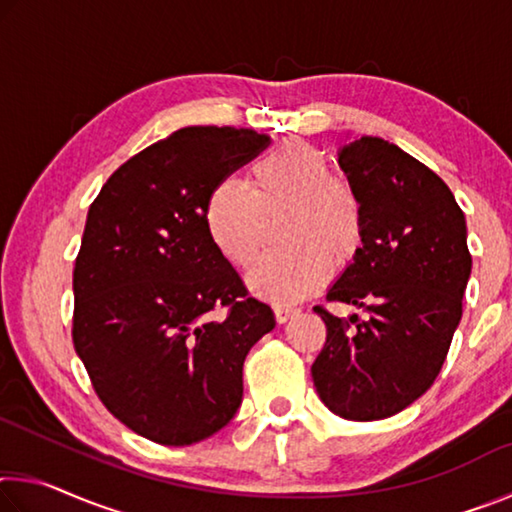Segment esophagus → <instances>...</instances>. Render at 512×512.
<instances>
[{
  "instance_id": "obj_1",
  "label": "esophagus",
  "mask_w": 512,
  "mask_h": 512,
  "mask_svg": "<svg viewBox=\"0 0 512 512\" xmlns=\"http://www.w3.org/2000/svg\"><path fill=\"white\" fill-rule=\"evenodd\" d=\"M273 314H275L277 323L282 325V323H287L289 318L296 316L298 309H296V307H289V305H275V307H273Z\"/></svg>"
}]
</instances>
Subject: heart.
Listing matches in <instances>:
<instances>
[{"instance_id":"obj_1","label":"heart","mask_w":512,"mask_h":512,"mask_svg":"<svg viewBox=\"0 0 512 512\" xmlns=\"http://www.w3.org/2000/svg\"><path fill=\"white\" fill-rule=\"evenodd\" d=\"M287 216L280 244L248 275L255 296L293 305L316 293L329 271L354 262L363 246V205L348 178L332 173L325 153L287 140L248 171V189L221 180L205 201V228L225 262L246 268L268 237V223Z\"/></svg>"}]
</instances>
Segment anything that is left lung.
Masks as SVG:
<instances>
[{"label":"left lung","mask_w":512,"mask_h":512,"mask_svg":"<svg viewBox=\"0 0 512 512\" xmlns=\"http://www.w3.org/2000/svg\"><path fill=\"white\" fill-rule=\"evenodd\" d=\"M341 169L363 205V246L327 302L370 311L339 318L323 305L327 339L311 366L329 411L384 420L424 395L447 359L472 271L463 210L429 167L381 137H350Z\"/></svg>","instance_id":"left-lung-1"}]
</instances>
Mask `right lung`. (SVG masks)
<instances>
[{
    "label": "right lung",
    "instance_id": "1",
    "mask_svg": "<svg viewBox=\"0 0 512 512\" xmlns=\"http://www.w3.org/2000/svg\"><path fill=\"white\" fill-rule=\"evenodd\" d=\"M268 144L248 128H180L121 164L90 205L74 350L103 406L158 445H194L232 420L246 354L275 327L205 228L212 187Z\"/></svg>",
    "mask_w": 512,
    "mask_h": 512
}]
</instances>
